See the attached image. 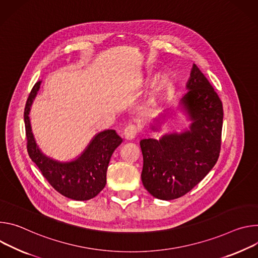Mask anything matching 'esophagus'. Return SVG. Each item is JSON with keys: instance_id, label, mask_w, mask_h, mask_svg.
<instances>
[{"instance_id": "34e87169", "label": "esophagus", "mask_w": 258, "mask_h": 258, "mask_svg": "<svg viewBox=\"0 0 258 258\" xmlns=\"http://www.w3.org/2000/svg\"><path fill=\"white\" fill-rule=\"evenodd\" d=\"M138 132H139L138 127H137L136 125H134V124H130V125H128V126L125 128V130H124V136H125L126 139L132 140V139H134V138L136 137V135L138 134Z\"/></svg>"}]
</instances>
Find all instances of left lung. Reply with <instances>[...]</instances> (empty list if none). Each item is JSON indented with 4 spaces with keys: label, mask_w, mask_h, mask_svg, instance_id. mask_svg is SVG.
<instances>
[{
    "label": "left lung",
    "mask_w": 258,
    "mask_h": 258,
    "mask_svg": "<svg viewBox=\"0 0 258 258\" xmlns=\"http://www.w3.org/2000/svg\"><path fill=\"white\" fill-rule=\"evenodd\" d=\"M186 88L179 103L192 121L189 130L140 141L142 183L152 196L166 201L191 190L214 167L220 153L222 102L196 64Z\"/></svg>",
    "instance_id": "obj_1"
}]
</instances>
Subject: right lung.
<instances>
[{"label": "right lung", "mask_w": 258, "mask_h": 258, "mask_svg": "<svg viewBox=\"0 0 258 258\" xmlns=\"http://www.w3.org/2000/svg\"><path fill=\"white\" fill-rule=\"evenodd\" d=\"M40 85L41 81L34 85L24 107L23 117L28 156L55 190L77 201L90 200L105 186L110 157L122 144L123 139L114 130H105L98 133L81 157L73 162L59 163L44 156L36 145L28 118L32 102L40 89Z\"/></svg>", "instance_id": "obj_1"}]
</instances>
